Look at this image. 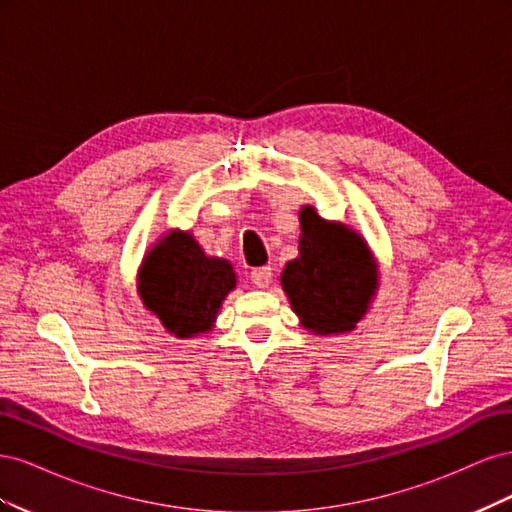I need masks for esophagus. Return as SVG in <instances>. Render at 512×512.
Returning a JSON list of instances; mask_svg holds the SVG:
<instances>
[{
    "label": "esophagus",
    "mask_w": 512,
    "mask_h": 512,
    "mask_svg": "<svg viewBox=\"0 0 512 512\" xmlns=\"http://www.w3.org/2000/svg\"><path fill=\"white\" fill-rule=\"evenodd\" d=\"M271 277H273V269L271 267H258L252 271V282L258 288H267L271 284Z\"/></svg>",
    "instance_id": "34e87169"
}]
</instances>
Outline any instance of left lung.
Segmentation results:
<instances>
[{"label": "left lung", "instance_id": "1", "mask_svg": "<svg viewBox=\"0 0 512 512\" xmlns=\"http://www.w3.org/2000/svg\"><path fill=\"white\" fill-rule=\"evenodd\" d=\"M299 220V256L282 271L290 307L316 335L352 331L378 290L376 260L359 232L322 220L314 207Z\"/></svg>", "mask_w": 512, "mask_h": 512}]
</instances>
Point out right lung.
I'll list each match as a JSON object with an SVG mask.
<instances>
[{"label":"right lung","instance_id":"right-lung-1","mask_svg":"<svg viewBox=\"0 0 512 512\" xmlns=\"http://www.w3.org/2000/svg\"><path fill=\"white\" fill-rule=\"evenodd\" d=\"M237 275L224 258H209L190 232L170 230L145 254L138 297L179 339L213 329Z\"/></svg>","mask_w":512,"mask_h":512}]
</instances>
